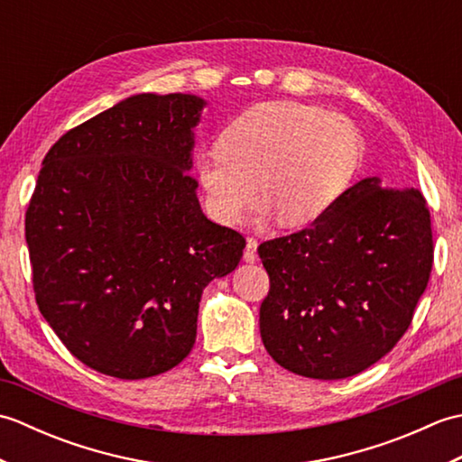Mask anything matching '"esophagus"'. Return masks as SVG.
Instances as JSON below:
<instances>
[{"mask_svg": "<svg viewBox=\"0 0 462 462\" xmlns=\"http://www.w3.org/2000/svg\"><path fill=\"white\" fill-rule=\"evenodd\" d=\"M258 240L254 238V236H250L248 240H246V248H244V260L246 262H256V258H258Z\"/></svg>", "mask_w": 462, "mask_h": 462, "instance_id": "1", "label": "esophagus"}]
</instances>
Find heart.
Returning a JSON list of instances; mask_svg holds the SVG:
<instances>
[{
  "instance_id": "obj_1",
  "label": "heart",
  "mask_w": 462,
  "mask_h": 462,
  "mask_svg": "<svg viewBox=\"0 0 462 462\" xmlns=\"http://www.w3.org/2000/svg\"><path fill=\"white\" fill-rule=\"evenodd\" d=\"M202 154L199 179L212 214L238 224L260 196L283 226L326 214L357 169L361 141L346 116L298 101H268L242 111Z\"/></svg>"
}]
</instances>
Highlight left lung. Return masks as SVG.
I'll return each instance as SVG.
<instances>
[{
    "label": "left lung",
    "mask_w": 462,
    "mask_h": 462,
    "mask_svg": "<svg viewBox=\"0 0 462 462\" xmlns=\"http://www.w3.org/2000/svg\"><path fill=\"white\" fill-rule=\"evenodd\" d=\"M429 206L417 189L365 179L311 226L262 242L270 278L263 347L283 369L346 379L395 347L433 270Z\"/></svg>",
    "instance_id": "left-lung-1"
}]
</instances>
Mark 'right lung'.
Here are the masks:
<instances>
[{
	"label": "right lung",
	"instance_id": "obj_1",
	"mask_svg": "<svg viewBox=\"0 0 462 462\" xmlns=\"http://www.w3.org/2000/svg\"><path fill=\"white\" fill-rule=\"evenodd\" d=\"M204 101L143 93L67 131L25 212L37 308L73 356L105 375L172 369L196 339L202 290L246 240L196 199L192 129Z\"/></svg>",
	"mask_w": 462,
	"mask_h": 462
}]
</instances>
